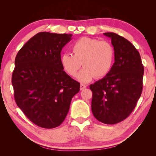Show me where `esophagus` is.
<instances>
[{
	"mask_svg": "<svg viewBox=\"0 0 156 156\" xmlns=\"http://www.w3.org/2000/svg\"><path fill=\"white\" fill-rule=\"evenodd\" d=\"M86 87V85L84 84H81V85H80V89H81V90H84Z\"/></svg>",
	"mask_w": 156,
	"mask_h": 156,
	"instance_id": "1",
	"label": "esophagus"
}]
</instances>
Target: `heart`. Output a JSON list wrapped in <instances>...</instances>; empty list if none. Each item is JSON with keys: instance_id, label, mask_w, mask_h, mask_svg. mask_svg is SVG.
I'll return each mask as SVG.
<instances>
[{"instance_id": "1", "label": "heart", "mask_w": 156, "mask_h": 156, "mask_svg": "<svg viewBox=\"0 0 156 156\" xmlns=\"http://www.w3.org/2000/svg\"><path fill=\"white\" fill-rule=\"evenodd\" d=\"M72 51L73 55H62L60 64L66 72L75 77L82 63L84 68L77 75V79L82 83L90 82L94 77H104L111 69L115 53L108 41L83 37L75 42Z\"/></svg>"}]
</instances>
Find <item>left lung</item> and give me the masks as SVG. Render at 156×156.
<instances>
[{
    "instance_id": "1",
    "label": "left lung",
    "mask_w": 156,
    "mask_h": 156,
    "mask_svg": "<svg viewBox=\"0 0 156 156\" xmlns=\"http://www.w3.org/2000/svg\"><path fill=\"white\" fill-rule=\"evenodd\" d=\"M110 37L115 50V63L105 77L90 85L92 112L106 124L123 121L133 111L143 90L144 66L139 51L124 37L114 32Z\"/></svg>"
}]
</instances>
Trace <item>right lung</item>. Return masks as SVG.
Masks as SVG:
<instances>
[{
    "label": "right lung",
    "instance_id": "right-lung-1",
    "mask_svg": "<svg viewBox=\"0 0 156 156\" xmlns=\"http://www.w3.org/2000/svg\"><path fill=\"white\" fill-rule=\"evenodd\" d=\"M72 34L37 33L19 51L12 83L17 106L32 122L44 128L59 126L80 83L66 73L61 51Z\"/></svg>",
    "mask_w": 156,
    "mask_h": 156
}]
</instances>
